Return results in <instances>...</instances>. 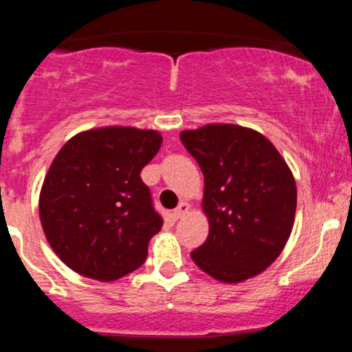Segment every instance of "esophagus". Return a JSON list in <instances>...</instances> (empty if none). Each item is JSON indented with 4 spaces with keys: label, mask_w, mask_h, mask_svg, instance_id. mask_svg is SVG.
<instances>
[{
    "label": "esophagus",
    "mask_w": 352,
    "mask_h": 352,
    "mask_svg": "<svg viewBox=\"0 0 352 352\" xmlns=\"http://www.w3.org/2000/svg\"><path fill=\"white\" fill-rule=\"evenodd\" d=\"M188 212H190V205H188V201H181L175 210H173V215H175V219H183L186 217Z\"/></svg>",
    "instance_id": "1"
}]
</instances>
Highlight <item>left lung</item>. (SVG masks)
Here are the masks:
<instances>
[{
	"instance_id": "8db88e82",
	"label": "left lung",
	"mask_w": 352,
	"mask_h": 352,
	"mask_svg": "<svg viewBox=\"0 0 352 352\" xmlns=\"http://www.w3.org/2000/svg\"><path fill=\"white\" fill-rule=\"evenodd\" d=\"M179 137L205 183L208 236L191 258L226 284L258 276L293 231L298 191L289 166L269 138L239 124L208 123Z\"/></svg>"
}]
</instances>
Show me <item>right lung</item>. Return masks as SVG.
<instances>
[{
	"mask_svg": "<svg viewBox=\"0 0 352 352\" xmlns=\"http://www.w3.org/2000/svg\"><path fill=\"white\" fill-rule=\"evenodd\" d=\"M161 145L155 130L100 126L80 131L58 152L41 188L39 217L73 272L113 283L145 262L162 219L140 171Z\"/></svg>",
	"mask_w": 352,
	"mask_h": 352,
	"instance_id": "right-lung-1",
	"label": "right lung"
}]
</instances>
